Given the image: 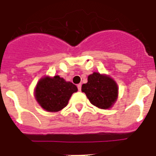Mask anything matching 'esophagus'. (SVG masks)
I'll list each match as a JSON object with an SVG mask.
<instances>
[{
    "instance_id": "1",
    "label": "esophagus",
    "mask_w": 156,
    "mask_h": 156,
    "mask_svg": "<svg viewBox=\"0 0 156 156\" xmlns=\"http://www.w3.org/2000/svg\"><path fill=\"white\" fill-rule=\"evenodd\" d=\"M81 84L80 83V84H77V88H78V90H81Z\"/></svg>"
}]
</instances>
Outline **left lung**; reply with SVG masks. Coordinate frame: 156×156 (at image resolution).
I'll list each match as a JSON object with an SVG mask.
<instances>
[{
  "instance_id": "1",
  "label": "left lung",
  "mask_w": 156,
  "mask_h": 156,
  "mask_svg": "<svg viewBox=\"0 0 156 156\" xmlns=\"http://www.w3.org/2000/svg\"><path fill=\"white\" fill-rule=\"evenodd\" d=\"M87 83L82 85L84 92L94 106L101 109H109L118 99V87L116 82L110 76L94 73L88 76Z\"/></svg>"
}]
</instances>
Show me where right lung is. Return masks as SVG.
<instances>
[{"label":"right lung","mask_w":156,"mask_h":156,"mask_svg":"<svg viewBox=\"0 0 156 156\" xmlns=\"http://www.w3.org/2000/svg\"><path fill=\"white\" fill-rule=\"evenodd\" d=\"M77 90L76 86L59 76H45L37 83L35 98L44 110L57 112L66 106L72 94Z\"/></svg>","instance_id":"1"}]
</instances>
